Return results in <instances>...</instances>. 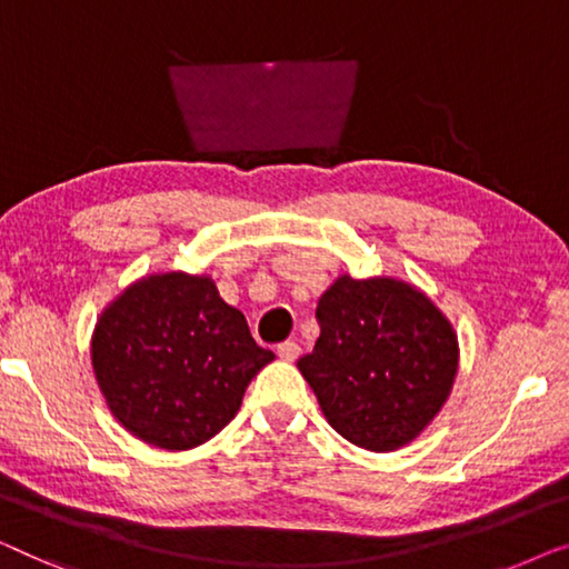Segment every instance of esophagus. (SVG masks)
Returning a JSON list of instances; mask_svg holds the SVG:
<instances>
[{
	"instance_id": "34e87169",
	"label": "esophagus",
	"mask_w": 569,
	"mask_h": 569,
	"mask_svg": "<svg viewBox=\"0 0 569 569\" xmlns=\"http://www.w3.org/2000/svg\"><path fill=\"white\" fill-rule=\"evenodd\" d=\"M278 356L283 358V361H296V358L301 356V348H299V342H293V340H286V342H281V346H278Z\"/></svg>"
}]
</instances>
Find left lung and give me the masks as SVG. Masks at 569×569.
<instances>
[{
    "mask_svg": "<svg viewBox=\"0 0 569 569\" xmlns=\"http://www.w3.org/2000/svg\"><path fill=\"white\" fill-rule=\"evenodd\" d=\"M317 322L315 350L296 366L342 438L397 451L441 412L459 340L426 293L397 278L340 276L319 299Z\"/></svg>",
    "mask_w": 569,
    "mask_h": 569,
    "instance_id": "1",
    "label": "left lung"
}]
</instances>
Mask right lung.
Instances as JSON below:
<instances>
[{
	"label": "right lung",
	"mask_w": 569,
	"mask_h": 569,
	"mask_svg": "<svg viewBox=\"0 0 569 569\" xmlns=\"http://www.w3.org/2000/svg\"><path fill=\"white\" fill-rule=\"evenodd\" d=\"M92 371L113 418L139 441L188 451L234 420L273 353L208 276L154 273L126 288L92 332Z\"/></svg>",
	"instance_id": "obj_1"
}]
</instances>
